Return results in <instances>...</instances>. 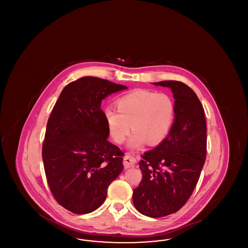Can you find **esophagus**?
<instances>
[{"label":"esophagus","instance_id":"esophagus-1","mask_svg":"<svg viewBox=\"0 0 248 248\" xmlns=\"http://www.w3.org/2000/svg\"><path fill=\"white\" fill-rule=\"evenodd\" d=\"M137 163V159L132 156L131 154H125V156L124 157V165L125 168H129L134 166L135 164Z\"/></svg>","mask_w":248,"mask_h":248}]
</instances>
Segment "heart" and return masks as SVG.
Segmentation results:
<instances>
[{"label":"heart","instance_id":"b5f03b06","mask_svg":"<svg viewBox=\"0 0 248 248\" xmlns=\"http://www.w3.org/2000/svg\"><path fill=\"white\" fill-rule=\"evenodd\" d=\"M117 109L106 108L104 119L112 140L121 144L130 133L127 146L132 150L142 148L146 142L155 146L163 141L171 128L175 108L172 99L163 93L139 89L121 96Z\"/></svg>","mask_w":248,"mask_h":248}]
</instances>
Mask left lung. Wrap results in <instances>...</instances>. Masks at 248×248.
<instances>
[{
  "instance_id": "1",
  "label": "left lung",
  "mask_w": 248,
  "mask_h": 248,
  "mask_svg": "<svg viewBox=\"0 0 248 248\" xmlns=\"http://www.w3.org/2000/svg\"><path fill=\"white\" fill-rule=\"evenodd\" d=\"M175 98V118L168 135L142 155V180L133 191L137 210L151 217L178 211L195 188L206 156V122L203 108L188 85L163 81Z\"/></svg>"
}]
</instances>
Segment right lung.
Here are the masks:
<instances>
[{
    "label": "right lung",
    "mask_w": 248,
    "mask_h": 248,
    "mask_svg": "<svg viewBox=\"0 0 248 248\" xmlns=\"http://www.w3.org/2000/svg\"><path fill=\"white\" fill-rule=\"evenodd\" d=\"M125 85L85 76L64 87L48 119L43 161L55 199L74 214L97 209L124 169L123 153L108 141L100 108L108 95Z\"/></svg>",
    "instance_id": "add662e5"
}]
</instances>
